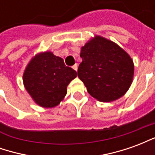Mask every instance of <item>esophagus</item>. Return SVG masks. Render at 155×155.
Instances as JSON below:
<instances>
[{"label":"esophagus","mask_w":155,"mask_h":155,"mask_svg":"<svg viewBox=\"0 0 155 155\" xmlns=\"http://www.w3.org/2000/svg\"><path fill=\"white\" fill-rule=\"evenodd\" d=\"M72 68H73V69H74V71H77V70H78V65H77V64H74V65L72 66Z\"/></svg>","instance_id":"1"}]
</instances>
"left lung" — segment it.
<instances>
[{"mask_svg":"<svg viewBox=\"0 0 155 155\" xmlns=\"http://www.w3.org/2000/svg\"><path fill=\"white\" fill-rule=\"evenodd\" d=\"M80 78L89 94L101 102L121 98L133 82L134 65L126 51L114 41L95 35L81 49Z\"/></svg>","mask_w":155,"mask_h":155,"instance_id":"left-lung-1","label":"left lung"}]
</instances>
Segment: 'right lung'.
<instances>
[{"label": "right lung", "instance_id": "right-lung-1", "mask_svg": "<svg viewBox=\"0 0 155 155\" xmlns=\"http://www.w3.org/2000/svg\"><path fill=\"white\" fill-rule=\"evenodd\" d=\"M77 76L63 59L51 51L40 52L29 61L23 73V84L35 104L54 108L64 100L67 86Z\"/></svg>", "mask_w": 155, "mask_h": 155}]
</instances>
